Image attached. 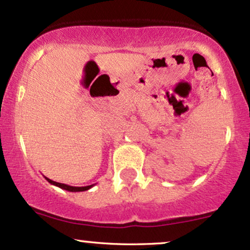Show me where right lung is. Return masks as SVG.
<instances>
[{"label": "right lung", "mask_w": 250, "mask_h": 250, "mask_svg": "<svg viewBox=\"0 0 250 250\" xmlns=\"http://www.w3.org/2000/svg\"><path fill=\"white\" fill-rule=\"evenodd\" d=\"M44 177H45V176H44ZM45 180H47L49 183H51V185L56 186V187H59V188H61V189H64V190H68V191H74V193H76V191H84V190H88V189H90L91 187H94V186H95V185H90V186H85V187H73V186L64 185V183L55 182V181L48 179V177H45Z\"/></svg>", "instance_id": "right-lung-1"}]
</instances>
